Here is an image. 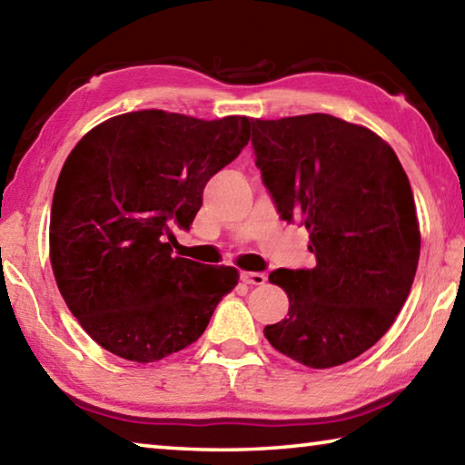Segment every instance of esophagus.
I'll return each instance as SVG.
<instances>
[{"instance_id": "34e87169", "label": "esophagus", "mask_w": 465, "mask_h": 465, "mask_svg": "<svg viewBox=\"0 0 465 465\" xmlns=\"http://www.w3.org/2000/svg\"><path fill=\"white\" fill-rule=\"evenodd\" d=\"M242 281L246 285H264L266 274L264 272H242Z\"/></svg>"}]
</instances>
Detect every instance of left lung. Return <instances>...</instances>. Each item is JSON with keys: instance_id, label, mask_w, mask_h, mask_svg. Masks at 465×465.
Here are the masks:
<instances>
[{"instance_id": "1", "label": "left lung", "mask_w": 465, "mask_h": 465, "mask_svg": "<svg viewBox=\"0 0 465 465\" xmlns=\"http://www.w3.org/2000/svg\"><path fill=\"white\" fill-rule=\"evenodd\" d=\"M252 147L281 219L305 225L313 269H279L289 313L264 336L312 369L352 361L388 332L420 256L414 196L398 155L330 114L252 119Z\"/></svg>"}]
</instances>
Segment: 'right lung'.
Here are the masks:
<instances>
[{"label": "right lung", "instance_id": "right-lung-1", "mask_svg": "<svg viewBox=\"0 0 465 465\" xmlns=\"http://www.w3.org/2000/svg\"><path fill=\"white\" fill-rule=\"evenodd\" d=\"M248 116H113L63 163L51 207V266L69 312L102 349L153 363L186 349L238 285L232 266L172 256L203 188L240 155Z\"/></svg>", "mask_w": 465, "mask_h": 465}]
</instances>
